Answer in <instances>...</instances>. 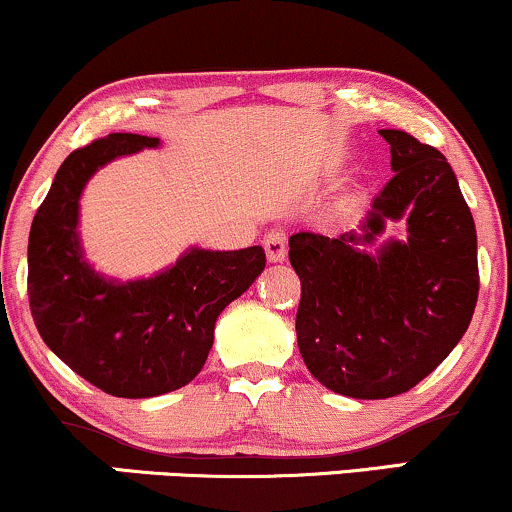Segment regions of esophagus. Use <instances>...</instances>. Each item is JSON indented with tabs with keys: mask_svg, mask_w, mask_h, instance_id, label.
<instances>
[{
	"mask_svg": "<svg viewBox=\"0 0 512 512\" xmlns=\"http://www.w3.org/2000/svg\"><path fill=\"white\" fill-rule=\"evenodd\" d=\"M264 252H267L269 262H283L286 260L288 252V243H286V233L279 229H272L264 236Z\"/></svg>",
	"mask_w": 512,
	"mask_h": 512,
	"instance_id": "1",
	"label": "esophagus"
}]
</instances>
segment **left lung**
Segmentation results:
<instances>
[{
    "label": "left lung",
    "instance_id": "1",
    "mask_svg": "<svg viewBox=\"0 0 512 512\" xmlns=\"http://www.w3.org/2000/svg\"><path fill=\"white\" fill-rule=\"evenodd\" d=\"M386 188L362 233L300 231L288 260L300 279L298 348L319 384L362 400L410 391L458 346L479 293L477 231L451 164L432 145L386 128ZM409 217V240L360 251L385 221Z\"/></svg>",
    "mask_w": 512,
    "mask_h": 512
}]
</instances>
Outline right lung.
<instances>
[{
  "label": "right lung",
  "mask_w": 512,
  "mask_h": 512,
  "mask_svg": "<svg viewBox=\"0 0 512 512\" xmlns=\"http://www.w3.org/2000/svg\"><path fill=\"white\" fill-rule=\"evenodd\" d=\"M159 138L109 133L73 150L54 176L28 236V300L42 341L92 386L116 398H152L200 374L226 305L262 274L264 250L190 248L174 267L114 281L83 260L78 200L88 178Z\"/></svg>",
  "instance_id": "1"
}]
</instances>
